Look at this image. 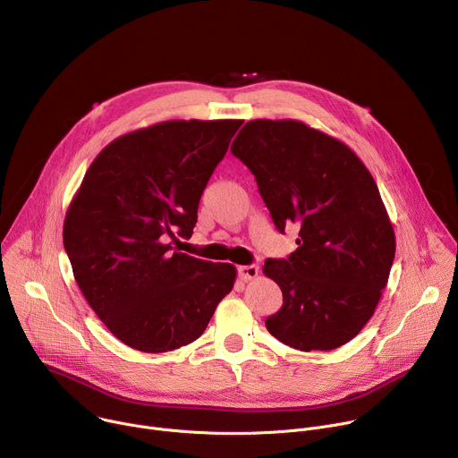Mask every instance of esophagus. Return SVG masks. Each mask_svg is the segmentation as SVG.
Masks as SVG:
<instances>
[{"mask_svg":"<svg viewBox=\"0 0 458 458\" xmlns=\"http://www.w3.org/2000/svg\"><path fill=\"white\" fill-rule=\"evenodd\" d=\"M237 276L242 279V281H250V279H255L259 276V268L255 265H248V267H237Z\"/></svg>","mask_w":458,"mask_h":458,"instance_id":"34e87169","label":"esophagus"}]
</instances>
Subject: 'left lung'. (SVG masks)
I'll return each instance as SVG.
<instances>
[{"label": "left lung", "instance_id": "8db88e82", "mask_svg": "<svg viewBox=\"0 0 458 458\" xmlns=\"http://www.w3.org/2000/svg\"><path fill=\"white\" fill-rule=\"evenodd\" d=\"M232 154L255 175L274 225L301 226L288 259L265 276L283 292L268 332L301 352L335 350L371 318L395 257V232L364 163L295 119L248 121Z\"/></svg>", "mask_w": 458, "mask_h": 458}]
</instances>
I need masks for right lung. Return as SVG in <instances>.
<instances>
[{
	"label": "right lung",
	"instance_id": "add662e5",
	"mask_svg": "<svg viewBox=\"0 0 458 458\" xmlns=\"http://www.w3.org/2000/svg\"><path fill=\"white\" fill-rule=\"evenodd\" d=\"M241 119L163 121L106 145L64 216L76 283L114 337L163 353L199 339L235 267L174 250L198 223L210 175Z\"/></svg>",
	"mask_w": 458,
	"mask_h": 458
}]
</instances>
